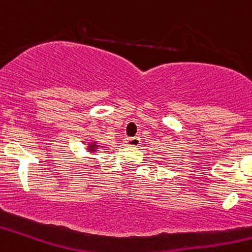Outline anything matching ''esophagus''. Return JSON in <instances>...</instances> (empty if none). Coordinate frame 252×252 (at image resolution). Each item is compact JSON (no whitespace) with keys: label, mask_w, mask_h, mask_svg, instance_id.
<instances>
[{"label":"esophagus","mask_w":252,"mask_h":252,"mask_svg":"<svg viewBox=\"0 0 252 252\" xmlns=\"http://www.w3.org/2000/svg\"><path fill=\"white\" fill-rule=\"evenodd\" d=\"M124 143L128 146H133V148H136V146L140 145L141 140L139 136H133V138H126L124 139Z\"/></svg>","instance_id":"esophagus-1"}]
</instances>
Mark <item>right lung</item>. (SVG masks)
<instances>
[{"instance_id": "right-lung-1", "label": "right lung", "mask_w": 252, "mask_h": 252, "mask_svg": "<svg viewBox=\"0 0 252 252\" xmlns=\"http://www.w3.org/2000/svg\"><path fill=\"white\" fill-rule=\"evenodd\" d=\"M97 148H99V146L97 145V143H91V144H90V145H89V150H90V151H96Z\"/></svg>"}]
</instances>
